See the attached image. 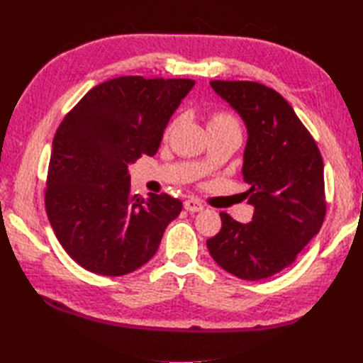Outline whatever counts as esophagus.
I'll use <instances>...</instances> for the list:
<instances>
[{
    "label": "esophagus",
    "mask_w": 363,
    "mask_h": 363,
    "mask_svg": "<svg viewBox=\"0 0 363 363\" xmlns=\"http://www.w3.org/2000/svg\"><path fill=\"white\" fill-rule=\"evenodd\" d=\"M184 207L189 212H201L204 209V206L201 201H198V199H187L186 203H184Z\"/></svg>",
    "instance_id": "34e87169"
}]
</instances>
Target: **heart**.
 I'll return each mask as SVG.
<instances>
[{
  "instance_id": "obj_1",
  "label": "heart",
  "mask_w": 363,
  "mask_h": 363,
  "mask_svg": "<svg viewBox=\"0 0 363 363\" xmlns=\"http://www.w3.org/2000/svg\"><path fill=\"white\" fill-rule=\"evenodd\" d=\"M209 128H238L237 120L228 112H215L211 115Z\"/></svg>"
}]
</instances>
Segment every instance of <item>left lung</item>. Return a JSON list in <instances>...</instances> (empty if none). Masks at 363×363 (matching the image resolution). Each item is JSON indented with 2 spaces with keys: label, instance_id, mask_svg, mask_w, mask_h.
Returning a JSON list of instances; mask_svg holds the SVG:
<instances>
[{
  "label": "left lung",
  "instance_id": "1",
  "mask_svg": "<svg viewBox=\"0 0 363 363\" xmlns=\"http://www.w3.org/2000/svg\"><path fill=\"white\" fill-rule=\"evenodd\" d=\"M240 115L248 133L242 174L252 221L221 212L220 233L207 240L212 259L245 281L282 272L318 234L326 215L325 165L293 107L264 84L211 81Z\"/></svg>",
  "mask_w": 363,
  "mask_h": 363
}]
</instances>
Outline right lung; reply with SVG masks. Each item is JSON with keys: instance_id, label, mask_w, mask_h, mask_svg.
Returning <instances> with one entry per match:
<instances>
[{"instance_id": "add662e5", "label": "right lung", "mask_w": 363, "mask_h": 363, "mask_svg": "<svg viewBox=\"0 0 363 363\" xmlns=\"http://www.w3.org/2000/svg\"><path fill=\"white\" fill-rule=\"evenodd\" d=\"M191 79L121 76L89 90L52 140L45 206L57 240L76 264L123 276L154 254L182 201L130 194L129 164L157 152Z\"/></svg>"}]
</instances>
